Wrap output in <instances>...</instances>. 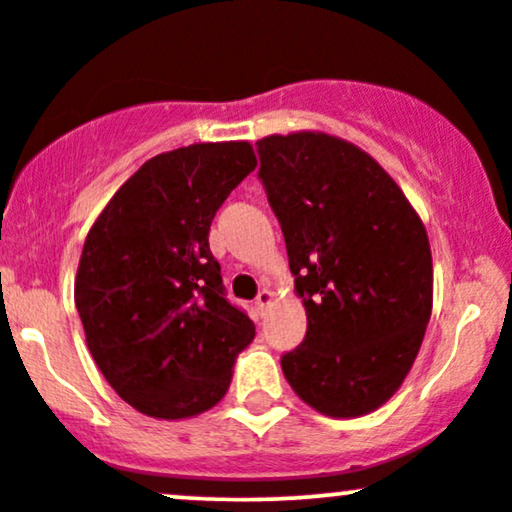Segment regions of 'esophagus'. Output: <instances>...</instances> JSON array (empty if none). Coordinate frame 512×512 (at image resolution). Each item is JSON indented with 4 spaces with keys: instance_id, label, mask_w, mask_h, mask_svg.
I'll return each instance as SVG.
<instances>
[{
    "instance_id": "esophagus-1",
    "label": "esophagus",
    "mask_w": 512,
    "mask_h": 512,
    "mask_svg": "<svg viewBox=\"0 0 512 512\" xmlns=\"http://www.w3.org/2000/svg\"><path fill=\"white\" fill-rule=\"evenodd\" d=\"M274 301V296H272V291H267V289H262L260 293H257V298H255V308H257V313H264V310H267V305Z\"/></svg>"
}]
</instances>
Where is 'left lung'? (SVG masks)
<instances>
[{"label":"left lung","instance_id":"obj_1","mask_svg":"<svg viewBox=\"0 0 512 512\" xmlns=\"http://www.w3.org/2000/svg\"><path fill=\"white\" fill-rule=\"evenodd\" d=\"M257 154L308 315L281 370L320 414L375 411L404 383L431 320L424 223L383 166L344 139L272 134Z\"/></svg>","mask_w":512,"mask_h":512}]
</instances>
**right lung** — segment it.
Returning a JSON list of instances; mask_svg holds the SVG:
<instances>
[{"label": "right lung", "instance_id": "1", "mask_svg": "<svg viewBox=\"0 0 512 512\" xmlns=\"http://www.w3.org/2000/svg\"><path fill=\"white\" fill-rule=\"evenodd\" d=\"M248 142L190 144L144 163L88 231L74 303L110 387L154 419L221 402L255 325L226 301L209 228L255 170Z\"/></svg>", "mask_w": 512, "mask_h": 512}]
</instances>
